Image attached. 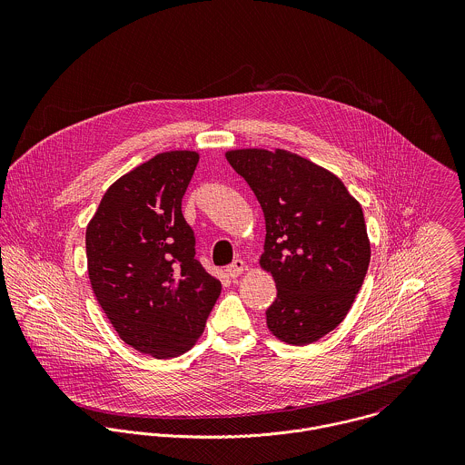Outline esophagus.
Instances as JSON below:
<instances>
[{
  "label": "esophagus",
  "instance_id": "esophagus-1",
  "mask_svg": "<svg viewBox=\"0 0 465 465\" xmlns=\"http://www.w3.org/2000/svg\"><path fill=\"white\" fill-rule=\"evenodd\" d=\"M243 270H245V262H242V260H234L231 265L225 268V272L231 279H236L238 275H242Z\"/></svg>",
  "mask_w": 465,
  "mask_h": 465
}]
</instances>
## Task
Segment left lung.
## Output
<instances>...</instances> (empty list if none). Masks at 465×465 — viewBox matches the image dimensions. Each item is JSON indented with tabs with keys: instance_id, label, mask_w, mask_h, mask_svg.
Segmentation results:
<instances>
[{
	"instance_id": "1",
	"label": "left lung",
	"mask_w": 465,
	"mask_h": 465,
	"mask_svg": "<svg viewBox=\"0 0 465 465\" xmlns=\"http://www.w3.org/2000/svg\"><path fill=\"white\" fill-rule=\"evenodd\" d=\"M225 157L265 214L260 266L277 288L266 326L286 343L310 345L345 319L363 284L371 242L361 205L330 170L288 150Z\"/></svg>"
}]
</instances>
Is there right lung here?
<instances>
[{
  "instance_id": "1",
  "label": "right lung",
  "mask_w": 465,
  "mask_h": 465,
  "mask_svg": "<svg viewBox=\"0 0 465 465\" xmlns=\"http://www.w3.org/2000/svg\"><path fill=\"white\" fill-rule=\"evenodd\" d=\"M199 152L172 150L120 177L85 231L93 292L120 338L166 360L190 351L222 292L195 260L183 197Z\"/></svg>"
}]
</instances>
